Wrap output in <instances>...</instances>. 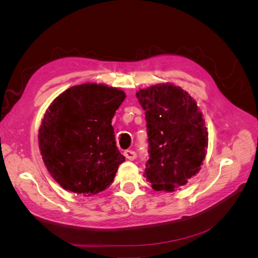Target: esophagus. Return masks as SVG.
Instances as JSON below:
<instances>
[{"instance_id": "1", "label": "esophagus", "mask_w": 258, "mask_h": 258, "mask_svg": "<svg viewBox=\"0 0 258 258\" xmlns=\"http://www.w3.org/2000/svg\"><path fill=\"white\" fill-rule=\"evenodd\" d=\"M123 155L128 160H135L137 158V153L134 151H124Z\"/></svg>"}]
</instances>
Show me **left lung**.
<instances>
[{"mask_svg":"<svg viewBox=\"0 0 258 258\" xmlns=\"http://www.w3.org/2000/svg\"><path fill=\"white\" fill-rule=\"evenodd\" d=\"M145 111L150 159L144 176L155 190L174 191L200 171L208 148V129L189 93L173 84L140 89Z\"/></svg>","mask_w":258,"mask_h":258,"instance_id":"8db88e82","label":"left lung"}]
</instances>
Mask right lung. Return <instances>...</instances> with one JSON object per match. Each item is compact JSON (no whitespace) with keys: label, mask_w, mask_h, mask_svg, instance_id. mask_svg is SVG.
<instances>
[{"label":"right lung","mask_w":258,"mask_h":258,"mask_svg":"<svg viewBox=\"0 0 258 258\" xmlns=\"http://www.w3.org/2000/svg\"><path fill=\"white\" fill-rule=\"evenodd\" d=\"M126 98L103 84L73 86L54 99L38 129V147L62 188L90 197L113 182L124 157L116 146L112 118Z\"/></svg>","instance_id":"1"}]
</instances>
